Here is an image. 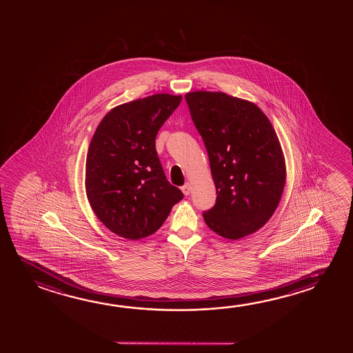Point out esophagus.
I'll list each match as a JSON object with an SVG mask.
<instances>
[{
	"mask_svg": "<svg viewBox=\"0 0 353 353\" xmlns=\"http://www.w3.org/2000/svg\"><path fill=\"white\" fill-rule=\"evenodd\" d=\"M182 192L185 196H188L191 193V185L190 183H185V185H182Z\"/></svg>",
	"mask_w": 353,
	"mask_h": 353,
	"instance_id": "obj_1",
	"label": "esophagus"
}]
</instances>
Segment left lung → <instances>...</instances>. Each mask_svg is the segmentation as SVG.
Masks as SVG:
<instances>
[{
  "mask_svg": "<svg viewBox=\"0 0 353 353\" xmlns=\"http://www.w3.org/2000/svg\"><path fill=\"white\" fill-rule=\"evenodd\" d=\"M185 102L216 190L203 219L230 240L257 232L274 213L285 183L283 152L271 121L256 104L226 93L196 91L185 94Z\"/></svg>",
  "mask_w": 353,
  "mask_h": 353,
  "instance_id": "1",
  "label": "left lung"
}]
</instances>
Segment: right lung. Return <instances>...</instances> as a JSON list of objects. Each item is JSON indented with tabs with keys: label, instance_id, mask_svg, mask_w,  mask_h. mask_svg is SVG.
Here are the masks:
<instances>
[{
	"label": "right lung",
	"instance_id": "add662e5",
	"mask_svg": "<svg viewBox=\"0 0 353 353\" xmlns=\"http://www.w3.org/2000/svg\"><path fill=\"white\" fill-rule=\"evenodd\" d=\"M157 93L108 112L93 134L86 160V192L93 212L117 235L130 240L160 229L183 198L168 182L155 139L181 103Z\"/></svg>",
	"mask_w": 353,
	"mask_h": 353
}]
</instances>
